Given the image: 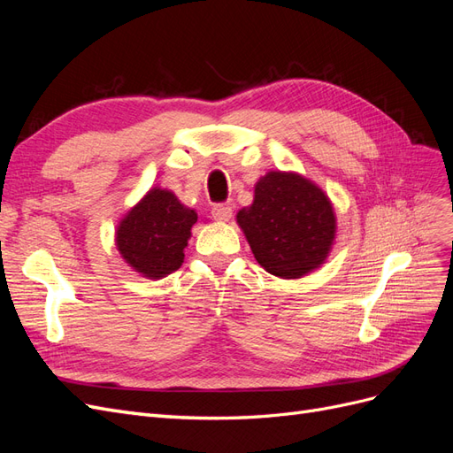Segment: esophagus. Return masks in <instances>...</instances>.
I'll return each instance as SVG.
<instances>
[{"label":"esophagus","instance_id":"1","mask_svg":"<svg viewBox=\"0 0 453 453\" xmlns=\"http://www.w3.org/2000/svg\"><path fill=\"white\" fill-rule=\"evenodd\" d=\"M211 215H213L215 221L226 223V221H230V217H232V208L226 203H215L213 210H211Z\"/></svg>","mask_w":453,"mask_h":453}]
</instances>
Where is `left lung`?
<instances>
[{
    "label": "left lung",
    "mask_w": 453,
    "mask_h": 453,
    "mask_svg": "<svg viewBox=\"0 0 453 453\" xmlns=\"http://www.w3.org/2000/svg\"><path fill=\"white\" fill-rule=\"evenodd\" d=\"M236 221L257 263L272 276L296 280L319 268L336 236L333 203L323 190L293 172H268Z\"/></svg>",
    "instance_id": "1"
}]
</instances>
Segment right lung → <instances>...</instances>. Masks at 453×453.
<instances>
[{
    "mask_svg": "<svg viewBox=\"0 0 453 453\" xmlns=\"http://www.w3.org/2000/svg\"><path fill=\"white\" fill-rule=\"evenodd\" d=\"M196 221V211L172 190L155 187L119 223L117 250L143 278H166L183 265V250Z\"/></svg>",
    "mask_w": 453,
    "mask_h": 453,
    "instance_id": "obj_1",
    "label": "right lung"
}]
</instances>
